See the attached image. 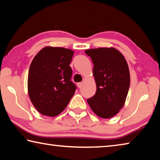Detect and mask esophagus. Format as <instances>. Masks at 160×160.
<instances>
[{
    "label": "esophagus",
    "instance_id": "obj_1",
    "mask_svg": "<svg viewBox=\"0 0 160 160\" xmlns=\"http://www.w3.org/2000/svg\"><path fill=\"white\" fill-rule=\"evenodd\" d=\"M77 85H78V88H82V82H78V83L77 84Z\"/></svg>",
    "mask_w": 160,
    "mask_h": 160
}]
</instances>
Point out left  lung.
Instances as JSON below:
<instances>
[{
  "label": "left lung",
  "instance_id": "1",
  "mask_svg": "<svg viewBox=\"0 0 160 160\" xmlns=\"http://www.w3.org/2000/svg\"><path fill=\"white\" fill-rule=\"evenodd\" d=\"M94 64L96 94L87 99L92 110L102 118L117 114L124 106L130 87V72L126 58L113 47L85 51Z\"/></svg>",
  "mask_w": 160,
  "mask_h": 160
}]
</instances>
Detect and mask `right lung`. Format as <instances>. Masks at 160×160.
I'll use <instances>...</instances> for the list:
<instances>
[{
	"label": "right lung",
	"instance_id": "right-lung-1",
	"mask_svg": "<svg viewBox=\"0 0 160 160\" xmlns=\"http://www.w3.org/2000/svg\"><path fill=\"white\" fill-rule=\"evenodd\" d=\"M74 51L46 47L39 51L29 67L28 89L32 104L42 115L53 117L66 109L75 92L70 63Z\"/></svg>",
	"mask_w": 160,
	"mask_h": 160
}]
</instances>
